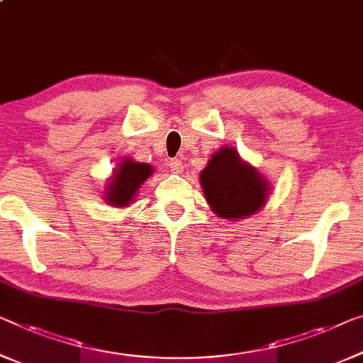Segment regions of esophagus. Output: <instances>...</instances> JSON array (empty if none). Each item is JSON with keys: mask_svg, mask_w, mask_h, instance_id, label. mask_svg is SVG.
Segmentation results:
<instances>
[{"mask_svg": "<svg viewBox=\"0 0 363 363\" xmlns=\"http://www.w3.org/2000/svg\"><path fill=\"white\" fill-rule=\"evenodd\" d=\"M171 167V171H174V172H182L184 171V163L181 160H171L169 161V164H167Z\"/></svg>", "mask_w": 363, "mask_h": 363, "instance_id": "34e87169", "label": "esophagus"}]
</instances>
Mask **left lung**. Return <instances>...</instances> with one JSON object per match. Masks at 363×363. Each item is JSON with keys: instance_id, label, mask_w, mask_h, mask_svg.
Instances as JSON below:
<instances>
[{"instance_id": "1", "label": "left lung", "mask_w": 363, "mask_h": 363, "mask_svg": "<svg viewBox=\"0 0 363 363\" xmlns=\"http://www.w3.org/2000/svg\"><path fill=\"white\" fill-rule=\"evenodd\" d=\"M200 184L210 208L220 218L240 220L251 216L259 212L269 196V182L230 147L212 155V160L200 172Z\"/></svg>"}]
</instances>
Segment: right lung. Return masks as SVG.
<instances>
[{"label": "right lung", "instance_id": "1", "mask_svg": "<svg viewBox=\"0 0 363 363\" xmlns=\"http://www.w3.org/2000/svg\"><path fill=\"white\" fill-rule=\"evenodd\" d=\"M151 174H153V166L123 158L113 172L109 186H107V203L116 205V207H125L135 199V194H137L140 186Z\"/></svg>", "mask_w": 363, "mask_h": 363}]
</instances>
